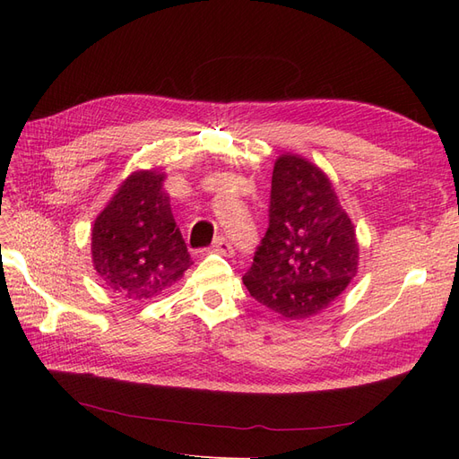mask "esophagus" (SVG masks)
Segmentation results:
<instances>
[{"mask_svg": "<svg viewBox=\"0 0 459 459\" xmlns=\"http://www.w3.org/2000/svg\"><path fill=\"white\" fill-rule=\"evenodd\" d=\"M212 251H216V253H220V255H224V256H233V247H231V243L226 239V238H216L214 239V243H212Z\"/></svg>", "mask_w": 459, "mask_h": 459, "instance_id": "34e87169", "label": "esophagus"}]
</instances>
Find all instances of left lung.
I'll return each mask as SVG.
<instances>
[{
    "mask_svg": "<svg viewBox=\"0 0 459 459\" xmlns=\"http://www.w3.org/2000/svg\"><path fill=\"white\" fill-rule=\"evenodd\" d=\"M270 226L243 275L251 297L287 319L325 310L358 272L356 230L327 174L285 152L273 164Z\"/></svg>",
    "mask_w": 459,
    "mask_h": 459,
    "instance_id": "1",
    "label": "left lung"
}]
</instances>
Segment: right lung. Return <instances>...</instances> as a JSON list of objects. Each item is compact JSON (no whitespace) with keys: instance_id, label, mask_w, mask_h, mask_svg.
Segmentation results:
<instances>
[{"instance_id":"add662e5","label":"right lung","mask_w":459,"mask_h":459,"mask_svg":"<svg viewBox=\"0 0 459 459\" xmlns=\"http://www.w3.org/2000/svg\"><path fill=\"white\" fill-rule=\"evenodd\" d=\"M164 178L157 170L130 174L93 221L97 275L134 300L160 295L193 264L162 189Z\"/></svg>"}]
</instances>
